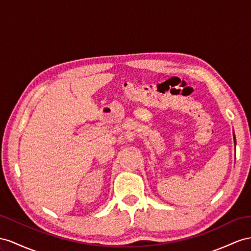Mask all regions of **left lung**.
Wrapping results in <instances>:
<instances>
[{
  "mask_svg": "<svg viewBox=\"0 0 251 251\" xmlns=\"http://www.w3.org/2000/svg\"><path fill=\"white\" fill-rule=\"evenodd\" d=\"M234 141H235V138H234Z\"/></svg>",
  "mask_w": 251,
  "mask_h": 251,
  "instance_id": "1",
  "label": "left lung"
}]
</instances>
